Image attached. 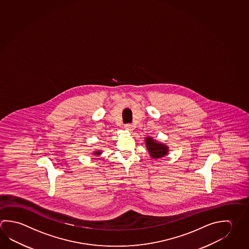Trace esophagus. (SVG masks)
I'll list each match as a JSON object with an SVG mask.
<instances>
[{"label": "esophagus", "mask_w": 249, "mask_h": 249, "mask_svg": "<svg viewBox=\"0 0 249 249\" xmlns=\"http://www.w3.org/2000/svg\"><path fill=\"white\" fill-rule=\"evenodd\" d=\"M124 128L126 129V130L132 131L133 129H134V126H133L132 124L127 123V124H125V125H124Z\"/></svg>", "instance_id": "34e87169"}]
</instances>
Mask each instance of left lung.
<instances>
[{"mask_svg":"<svg viewBox=\"0 0 249 249\" xmlns=\"http://www.w3.org/2000/svg\"><path fill=\"white\" fill-rule=\"evenodd\" d=\"M146 145H147V148H148L150 156L154 158L163 157L167 155V152H168V148L165 145L157 143L151 137L146 138Z\"/></svg>","mask_w":249,"mask_h":249,"instance_id":"1","label":"left lung"}]
</instances>
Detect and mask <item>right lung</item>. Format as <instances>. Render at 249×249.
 <instances>
[{"label": "right lung", "mask_w": 249, "mask_h": 249, "mask_svg": "<svg viewBox=\"0 0 249 249\" xmlns=\"http://www.w3.org/2000/svg\"><path fill=\"white\" fill-rule=\"evenodd\" d=\"M94 154H95V155H100V154H101V152L99 151V152H95L94 153Z\"/></svg>", "instance_id": "add662e5"}]
</instances>
